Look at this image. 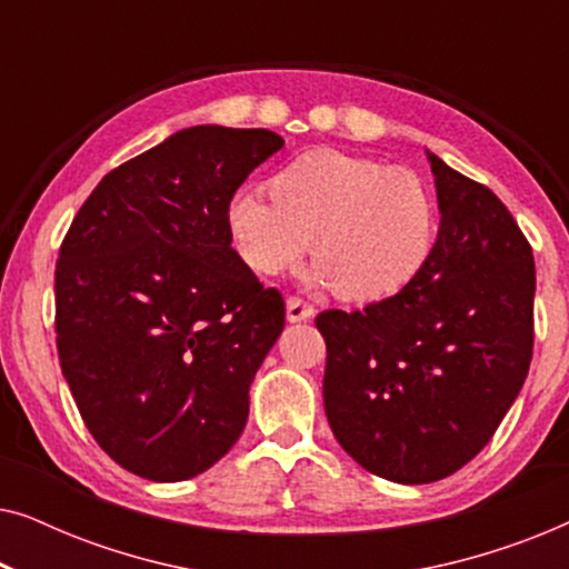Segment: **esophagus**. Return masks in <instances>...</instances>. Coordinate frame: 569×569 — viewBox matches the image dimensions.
<instances>
[{
  "instance_id": "esophagus-1",
  "label": "esophagus",
  "mask_w": 569,
  "mask_h": 569,
  "mask_svg": "<svg viewBox=\"0 0 569 569\" xmlns=\"http://www.w3.org/2000/svg\"><path fill=\"white\" fill-rule=\"evenodd\" d=\"M313 306H310V302H306V300H300V298H290L287 300V321L290 323H300V321H308V318H313Z\"/></svg>"
}]
</instances>
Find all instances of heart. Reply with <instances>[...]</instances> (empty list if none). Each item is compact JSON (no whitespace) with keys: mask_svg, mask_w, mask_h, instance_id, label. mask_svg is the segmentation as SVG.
Listing matches in <instances>:
<instances>
[{"mask_svg":"<svg viewBox=\"0 0 569 569\" xmlns=\"http://www.w3.org/2000/svg\"><path fill=\"white\" fill-rule=\"evenodd\" d=\"M269 197L240 191L228 224L256 274L313 261L345 300H378L419 274L435 243V201L411 170L313 150L269 178Z\"/></svg>","mask_w":569,"mask_h":569,"instance_id":"heart-1","label":"heart"}]
</instances>
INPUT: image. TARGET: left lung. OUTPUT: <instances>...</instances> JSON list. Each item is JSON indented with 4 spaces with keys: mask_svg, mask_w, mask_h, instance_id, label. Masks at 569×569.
Segmentation results:
<instances>
[{
    "mask_svg": "<svg viewBox=\"0 0 569 569\" xmlns=\"http://www.w3.org/2000/svg\"><path fill=\"white\" fill-rule=\"evenodd\" d=\"M440 230L419 274L362 310H323V407L362 469L430 485L492 440L533 355L536 267L508 207L427 152Z\"/></svg>",
    "mask_w": 569,
    "mask_h": 569,
    "instance_id": "1",
    "label": "left lung"
}]
</instances>
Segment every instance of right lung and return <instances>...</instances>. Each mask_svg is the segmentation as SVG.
Masks as SVG:
<instances>
[{
	"label": "right lung",
	"mask_w": 569,
	"mask_h": 569,
	"mask_svg": "<svg viewBox=\"0 0 569 569\" xmlns=\"http://www.w3.org/2000/svg\"><path fill=\"white\" fill-rule=\"evenodd\" d=\"M282 147L269 129L176 131L111 170L61 243V372L98 446L137 477H197L243 432L284 300L230 246L228 209Z\"/></svg>",
	"instance_id": "right-lung-1"
}]
</instances>
